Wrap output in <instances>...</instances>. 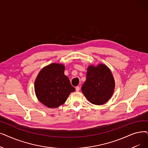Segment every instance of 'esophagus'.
<instances>
[{"instance_id": "esophagus-1", "label": "esophagus", "mask_w": 148, "mask_h": 148, "mask_svg": "<svg viewBox=\"0 0 148 148\" xmlns=\"http://www.w3.org/2000/svg\"><path fill=\"white\" fill-rule=\"evenodd\" d=\"M75 90H76L77 92H79L80 91V87L79 86H76Z\"/></svg>"}]
</instances>
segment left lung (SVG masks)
Masks as SVG:
<instances>
[{
	"label": "left lung",
	"mask_w": 148,
	"mask_h": 148,
	"mask_svg": "<svg viewBox=\"0 0 148 148\" xmlns=\"http://www.w3.org/2000/svg\"><path fill=\"white\" fill-rule=\"evenodd\" d=\"M114 88L112 74L106 65L100 64L96 67H88L82 91L89 102L97 105L105 103L112 97Z\"/></svg>",
	"instance_id": "1"
}]
</instances>
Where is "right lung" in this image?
Masks as SVG:
<instances>
[{"mask_svg":"<svg viewBox=\"0 0 148 148\" xmlns=\"http://www.w3.org/2000/svg\"><path fill=\"white\" fill-rule=\"evenodd\" d=\"M64 71L65 66L62 64H50L40 71L35 80L37 97L48 108L60 106L66 101L70 93L75 91Z\"/></svg>","mask_w":148,"mask_h":148,"instance_id":"1","label":"right lung"}]
</instances>
